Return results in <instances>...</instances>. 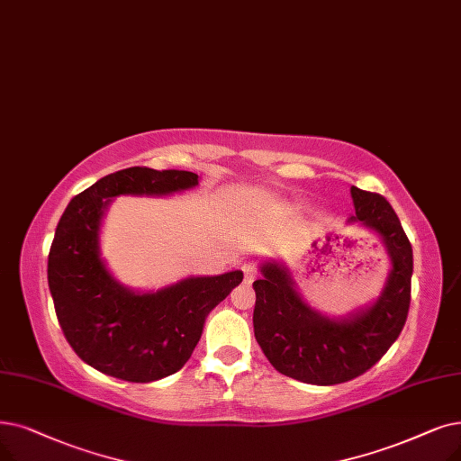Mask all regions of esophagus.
Masks as SVG:
<instances>
[{
    "label": "esophagus",
    "mask_w": 461,
    "mask_h": 461,
    "mask_svg": "<svg viewBox=\"0 0 461 461\" xmlns=\"http://www.w3.org/2000/svg\"><path fill=\"white\" fill-rule=\"evenodd\" d=\"M243 273H245V285H252L254 278H256V267L252 264H245L243 266Z\"/></svg>",
    "instance_id": "obj_1"
}]
</instances>
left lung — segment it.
Masks as SVG:
<instances>
[{"label":"left lung","instance_id":"1","mask_svg":"<svg viewBox=\"0 0 461 461\" xmlns=\"http://www.w3.org/2000/svg\"><path fill=\"white\" fill-rule=\"evenodd\" d=\"M357 222L384 245L390 271L378 297L345 316L311 307L280 259L259 266L254 280V337L271 366L307 384H341L371 369L402 333L411 305L412 247L383 195L350 188Z\"/></svg>","mask_w":461,"mask_h":461}]
</instances>
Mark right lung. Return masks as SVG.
Instances as JSON below:
<instances>
[{
  "label": "right lung",
  "mask_w": 461,
  "mask_h": 461,
  "mask_svg": "<svg viewBox=\"0 0 461 461\" xmlns=\"http://www.w3.org/2000/svg\"><path fill=\"white\" fill-rule=\"evenodd\" d=\"M197 185L190 171L128 167L99 178L66 207L49 252V288L68 343L90 367L128 383L176 373L207 314L241 285L243 271H230L139 292L120 283L102 258L99 235L114 197H164Z\"/></svg>",
  "instance_id": "obj_1"
}]
</instances>
